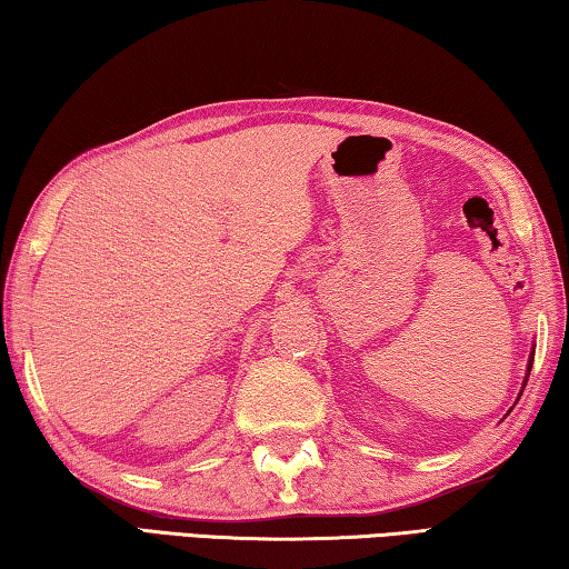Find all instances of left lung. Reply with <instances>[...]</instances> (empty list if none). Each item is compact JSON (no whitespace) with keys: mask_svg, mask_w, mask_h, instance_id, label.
<instances>
[{"mask_svg":"<svg viewBox=\"0 0 569 569\" xmlns=\"http://www.w3.org/2000/svg\"><path fill=\"white\" fill-rule=\"evenodd\" d=\"M532 361H535V351L529 356V363H527V377H525V387H527V379H529V371H532Z\"/></svg>","mask_w":569,"mask_h":569,"instance_id":"left-lung-1","label":"left lung"}]
</instances>
